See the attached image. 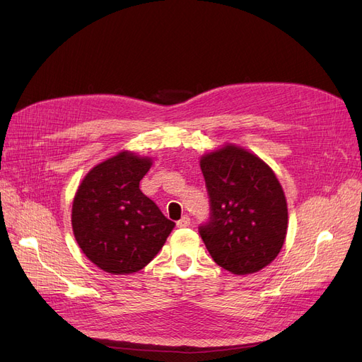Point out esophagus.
Here are the masks:
<instances>
[{
  "label": "esophagus",
  "instance_id": "1",
  "mask_svg": "<svg viewBox=\"0 0 362 362\" xmlns=\"http://www.w3.org/2000/svg\"><path fill=\"white\" fill-rule=\"evenodd\" d=\"M177 226L180 227V228H184V227H189L190 226V218H189V216H187V215H184L182 216V218L177 223Z\"/></svg>",
  "mask_w": 362,
  "mask_h": 362
}]
</instances>
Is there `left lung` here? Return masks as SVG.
Instances as JSON below:
<instances>
[{"label": "left lung", "mask_w": 362, "mask_h": 362, "mask_svg": "<svg viewBox=\"0 0 362 362\" xmlns=\"http://www.w3.org/2000/svg\"><path fill=\"white\" fill-rule=\"evenodd\" d=\"M211 202L199 233L214 262L233 274H251L281 252L288 208L282 185L257 154L226 144L200 157Z\"/></svg>", "instance_id": "obj_1"}]
</instances>
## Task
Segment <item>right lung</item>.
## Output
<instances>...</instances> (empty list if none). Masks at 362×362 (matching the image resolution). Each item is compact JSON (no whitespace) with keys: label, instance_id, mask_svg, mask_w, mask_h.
<instances>
[{"label":"right lung","instance_id":"obj_1","mask_svg":"<svg viewBox=\"0 0 362 362\" xmlns=\"http://www.w3.org/2000/svg\"><path fill=\"white\" fill-rule=\"evenodd\" d=\"M151 165L147 156L120 151L86 173L72 200L78 247L107 273L131 274L146 267L175 227L139 190Z\"/></svg>","mask_w":362,"mask_h":362}]
</instances>
